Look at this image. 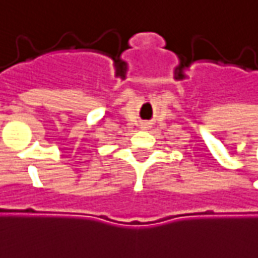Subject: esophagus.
<instances>
[{
    "mask_svg": "<svg viewBox=\"0 0 258 258\" xmlns=\"http://www.w3.org/2000/svg\"><path fill=\"white\" fill-rule=\"evenodd\" d=\"M150 127V123L149 121H142V128L143 130H147Z\"/></svg>",
    "mask_w": 258,
    "mask_h": 258,
    "instance_id": "esophagus-1",
    "label": "esophagus"
}]
</instances>
